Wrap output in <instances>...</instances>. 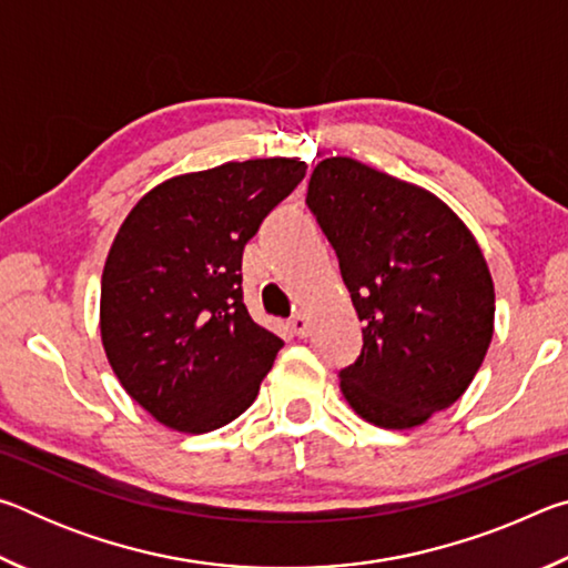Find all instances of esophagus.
Returning <instances> with one entry per match:
<instances>
[{"mask_svg": "<svg viewBox=\"0 0 568 568\" xmlns=\"http://www.w3.org/2000/svg\"><path fill=\"white\" fill-rule=\"evenodd\" d=\"M291 328H293V333L297 335V338H305L307 331H311V323H307V318H305L303 313H295L293 318H291Z\"/></svg>", "mask_w": 568, "mask_h": 568, "instance_id": "esophagus-1", "label": "esophagus"}]
</instances>
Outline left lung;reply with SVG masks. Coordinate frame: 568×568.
<instances>
[{"label": "left lung", "mask_w": 568, "mask_h": 568, "mask_svg": "<svg viewBox=\"0 0 568 568\" xmlns=\"http://www.w3.org/2000/svg\"><path fill=\"white\" fill-rule=\"evenodd\" d=\"M307 207L338 255L363 348L341 390L363 420L413 428L464 396L494 338L496 293L476 237L434 192L328 158Z\"/></svg>", "instance_id": "obj_1"}]
</instances>
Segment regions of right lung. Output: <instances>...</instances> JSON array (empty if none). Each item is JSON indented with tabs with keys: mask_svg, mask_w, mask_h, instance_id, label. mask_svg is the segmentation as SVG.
I'll list each match as a JSON object with an SVG mask.
<instances>
[{
	"mask_svg": "<svg viewBox=\"0 0 568 568\" xmlns=\"http://www.w3.org/2000/svg\"><path fill=\"white\" fill-rule=\"evenodd\" d=\"M305 178L265 158L152 187L102 271L100 333L114 376L162 426L207 434L255 400L283 341L247 315L243 247Z\"/></svg>",
	"mask_w": 568,
	"mask_h": 568,
	"instance_id": "obj_1",
	"label": "right lung"
}]
</instances>
